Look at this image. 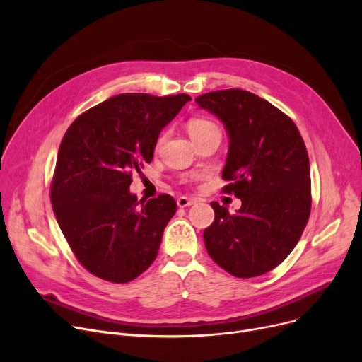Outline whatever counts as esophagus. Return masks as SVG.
I'll return each mask as SVG.
<instances>
[{"instance_id":"34e87169","label":"esophagus","mask_w":362,"mask_h":362,"mask_svg":"<svg viewBox=\"0 0 362 362\" xmlns=\"http://www.w3.org/2000/svg\"><path fill=\"white\" fill-rule=\"evenodd\" d=\"M195 204V199H191L187 197H180L177 198V206L179 208H185V206H189V205H194Z\"/></svg>"}]
</instances>
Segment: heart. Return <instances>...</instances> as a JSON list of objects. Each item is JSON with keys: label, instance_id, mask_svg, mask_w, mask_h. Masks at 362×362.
<instances>
[{"label": "heart", "instance_id": "b5f03b06", "mask_svg": "<svg viewBox=\"0 0 362 362\" xmlns=\"http://www.w3.org/2000/svg\"><path fill=\"white\" fill-rule=\"evenodd\" d=\"M216 127L214 123H211L210 120L206 119H199V117H195V119H191L187 122V130H189V135L192 136L194 141H197L199 136H202L206 130H210ZM161 141V139H160Z\"/></svg>", "mask_w": 362, "mask_h": 362}]
</instances>
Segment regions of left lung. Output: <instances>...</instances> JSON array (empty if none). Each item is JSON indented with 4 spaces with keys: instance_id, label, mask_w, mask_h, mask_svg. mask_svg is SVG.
<instances>
[{
    "instance_id": "left-lung-1",
    "label": "left lung",
    "mask_w": 362,
    "mask_h": 362,
    "mask_svg": "<svg viewBox=\"0 0 362 362\" xmlns=\"http://www.w3.org/2000/svg\"><path fill=\"white\" fill-rule=\"evenodd\" d=\"M224 123L229 152L221 177L242 206L236 214L213 201L205 248L221 269L250 279L276 269L293 251L311 213V173L303 139L286 114L243 89L195 98Z\"/></svg>"
}]
</instances>
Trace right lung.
<instances>
[{
    "mask_svg": "<svg viewBox=\"0 0 362 362\" xmlns=\"http://www.w3.org/2000/svg\"><path fill=\"white\" fill-rule=\"evenodd\" d=\"M191 101L186 93H120L76 119L60 144L52 210L78 261L93 276L127 283L154 262L176 213L173 197L129 192L133 171L154 157L161 129Z\"/></svg>",
    "mask_w": 362,
    "mask_h": 362,
    "instance_id": "obj_1",
    "label": "right lung"
}]
</instances>
